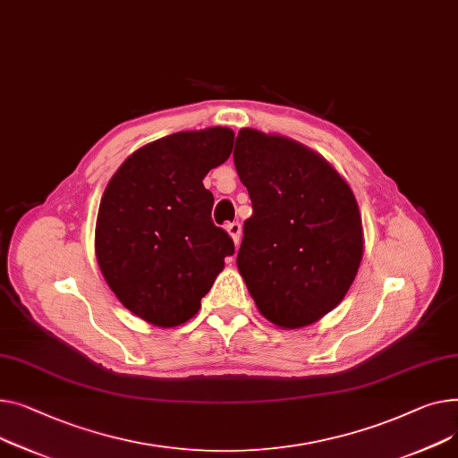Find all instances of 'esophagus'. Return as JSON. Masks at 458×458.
<instances>
[{"label":"esophagus","instance_id":"obj_1","mask_svg":"<svg viewBox=\"0 0 458 458\" xmlns=\"http://www.w3.org/2000/svg\"><path fill=\"white\" fill-rule=\"evenodd\" d=\"M225 229H227L229 236L233 238L234 246H238V244H240V234H242V225H240L238 222H233V224H227V225H225Z\"/></svg>","mask_w":458,"mask_h":458}]
</instances>
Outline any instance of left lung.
Returning <instances> with one entry per match:
<instances>
[{"instance_id":"8db88e82","label":"left lung","mask_w":458,"mask_h":458,"mask_svg":"<svg viewBox=\"0 0 458 458\" xmlns=\"http://www.w3.org/2000/svg\"><path fill=\"white\" fill-rule=\"evenodd\" d=\"M233 158L253 205L238 272L266 319L310 326L359 272L364 236L353 191L324 157L281 134L240 129Z\"/></svg>"}]
</instances>
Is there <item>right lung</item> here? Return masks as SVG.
Listing matches in <instances>:
<instances>
[{"mask_svg": "<svg viewBox=\"0 0 458 458\" xmlns=\"http://www.w3.org/2000/svg\"><path fill=\"white\" fill-rule=\"evenodd\" d=\"M229 127L181 131L129 155L106 184L96 222V259L120 303L157 327L194 318L234 253L212 224L205 175L233 151Z\"/></svg>", "mask_w": 458, "mask_h": 458, "instance_id": "add662e5", "label": "right lung"}]
</instances>
